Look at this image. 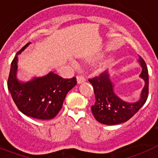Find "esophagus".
<instances>
[{
	"label": "esophagus",
	"instance_id": "34e87169",
	"mask_svg": "<svg viewBox=\"0 0 158 158\" xmlns=\"http://www.w3.org/2000/svg\"><path fill=\"white\" fill-rule=\"evenodd\" d=\"M76 79H77V83L78 84H80V83H83L86 81L85 78L82 75H79V76L76 77Z\"/></svg>",
	"mask_w": 158,
	"mask_h": 158
}]
</instances>
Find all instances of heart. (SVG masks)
I'll return each instance as SVG.
<instances>
[{"label":"heart","instance_id":"b5f03b06","mask_svg":"<svg viewBox=\"0 0 158 158\" xmlns=\"http://www.w3.org/2000/svg\"><path fill=\"white\" fill-rule=\"evenodd\" d=\"M101 56H102L101 54H94L93 56H91V58L87 59V62H88V63H95V61H97L98 59H100V57ZM110 61H111V58H107V59H104V61H102L101 63H99V64L97 66V67H96V70H97L98 71H104V69L107 67V66L108 65V63H110ZM73 64L75 66V65H76V63H75V62H73Z\"/></svg>","mask_w":158,"mask_h":158}]
</instances>
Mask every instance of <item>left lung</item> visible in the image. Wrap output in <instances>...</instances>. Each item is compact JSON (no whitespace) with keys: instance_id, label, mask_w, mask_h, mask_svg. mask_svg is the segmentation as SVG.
Returning <instances> with one entry per match:
<instances>
[{"instance_id":"8db88e82","label":"left lung","mask_w":158,"mask_h":158,"mask_svg":"<svg viewBox=\"0 0 158 158\" xmlns=\"http://www.w3.org/2000/svg\"><path fill=\"white\" fill-rule=\"evenodd\" d=\"M138 63L141 67L140 77L144 81V86L140 98L136 102H127L120 99L114 91L111 75L104 71L89 82L93 86L95 104L91 106V112L95 120L103 124L115 125L126 122L138 112L146 102L149 94V73L145 62L139 56Z\"/></svg>"}]
</instances>
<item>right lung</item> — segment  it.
Segmentation results:
<instances>
[{"mask_svg": "<svg viewBox=\"0 0 158 158\" xmlns=\"http://www.w3.org/2000/svg\"><path fill=\"white\" fill-rule=\"evenodd\" d=\"M29 45L30 42L16 54L12 62L8 89L18 109L26 116L50 120L61 110L68 91L76 85V79H63L50 71L44 76L32 78L30 81L19 80L17 76L18 54Z\"/></svg>", "mask_w": 158, "mask_h": 158, "instance_id": "obj_1", "label": "right lung"}]
</instances>
